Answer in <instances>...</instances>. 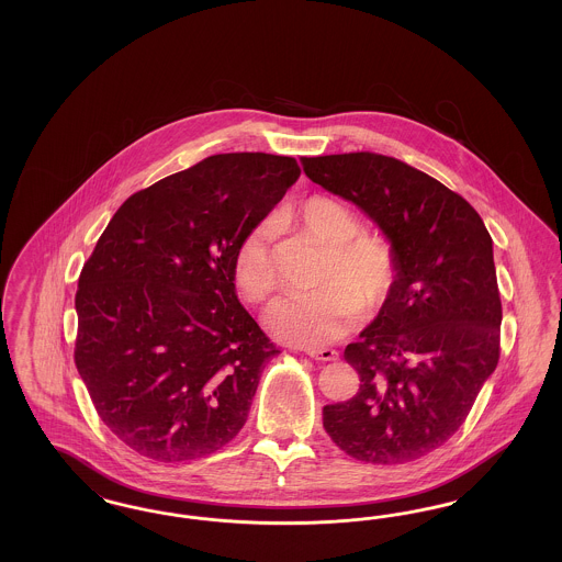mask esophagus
<instances>
[{
	"instance_id": "esophagus-1",
	"label": "esophagus",
	"mask_w": 562,
	"mask_h": 562,
	"mask_svg": "<svg viewBox=\"0 0 562 562\" xmlns=\"http://www.w3.org/2000/svg\"><path fill=\"white\" fill-rule=\"evenodd\" d=\"M307 356L314 358V360H321V362H333L339 358V351L337 349H307Z\"/></svg>"
}]
</instances>
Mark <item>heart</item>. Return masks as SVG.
I'll return each mask as SVG.
<instances>
[{"label":"heart","mask_w":562,"mask_h":562,"mask_svg":"<svg viewBox=\"0 0 562 562\" xmlns=\"http://www.w3.org/2000/svg\"><path fill=\"white\" fill-rule=\"evenodd\" d=\"M291 218L307 234L330 246L318 278V291L286 294L268 310L269 328L296 346H321L348 333L362 312H374L392 293L398 278V257L392 241L360 234V218L346 204L312 195ZM269 223L250 227L234 252V280L246 303H263L278 286L271 255Z\"/></svg>","instance_id":"1"}]
</instances>
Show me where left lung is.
Segmentation results:
<instances>
[{
  "label": "left lung",
  "instance_id": "left-lung-1",
  "mask_svg": "<svg viewBox=\"0 0 562 562\" xmlns=\"http://www.w3.org/2000/svg\"><path fill=\"white\" fill-rule=\"evenodd\" d=\"M301 164L369 214L398 257L392 293L344 353L360 390L322 408L324 429L358 461L426 457L461 428L499 362L493 240L470 202L396 158L358 151Z\"/></svg>",
  "mask_w": 562,
  "mask_h": 562
}]
</instances>
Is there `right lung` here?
<instances>
[{
    "mask_svg": "<svg viewBox=\"0 0 562 562\" xmlns=\"http://www.w3.org/2000/svg\"><path fill=\"white\" fill-rule=\"evenodd\" d=\"M299 175L286 156H211L133 193L83 263L76 367L136 453L198 459L246 424L280 349L238 301L234 252Z\"/></svg>",
    "mask_w": 562,
    "mask_h": 562,
    "instance_id": "obj_1",
    "label": "right lung"
}]
</instances>
